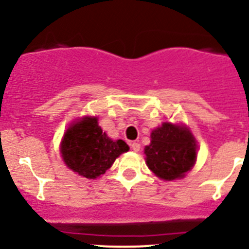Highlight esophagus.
<instances>
[{
    "label": "esophagus",
    "instance_id": "34e87169",
    "mask_svg": "<svg viewBox=\"0 0 249 249\" xmlns=\"http://www.w3.org/2000/svg\"><path fill=\"white\" fill-rule=\"evenodd\" d=\"M130 146H131V149L134 152H139L140 148H141V144H140L139 142H132V143L130 144Z\"/></svg>",
    "mask_w": 249,
    "mask_h": 249
}]
</instances>
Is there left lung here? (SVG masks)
<instances>
[{
  "mask_svg": "<svg viewBox=\"0 0 249 249\" xmlns=\"http://www.w3.org/2000/svg\"><path fill=\"white\" fill-rule=\"evenodd\" d=\"M146 164L159 178H181L192 169L197 158V144L187 127L163 123L151 134L144 147Z\"/></svg>",
  "mask_w": 249,
  "mask_h": 249,
  "instance_id": "obj_1",
  "label": "left lung"
}]
</instances>
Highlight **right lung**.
I'll return each mask as SVG.
<instances>
[{"instance_id":"obj_1","label":"right lung","mask_w":249,"mask_h":249,"mask_svg":"<svg viewBox=\"0 0 249 249\" xmlns=\"http://www.w3.org/2000/svg\"><path fill=\"white\" fill-rule=\"evenodd\" d=\"M129 146L123 140L113 141L98 126L97 118L84 117L67 129L60 142V153L69 169L86 178H96L112 166Z\"/></svg>"}]
</instances>
